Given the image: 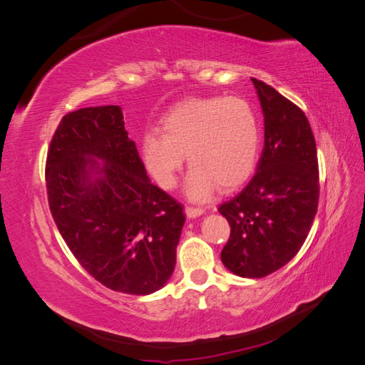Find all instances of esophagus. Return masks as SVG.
Segmentation results:
<instances>
[{
    "mask_svg": "<svg viewBox=\"0 0 365 365\" xmlns=\"http://www.w3.org/2000/svg\"><path fill=\"white\" fill-rule=\"evenodd\" d=\"M185 215H187V217H189V219L197 217V216L204 215V208H197V207L187 205V207H185Z\"/></svg>",
    "mask_w": 365,
    "mask_h": 365,
    "instance_id": "34e87169",
    "label": "esophagus"
}]
</instances>
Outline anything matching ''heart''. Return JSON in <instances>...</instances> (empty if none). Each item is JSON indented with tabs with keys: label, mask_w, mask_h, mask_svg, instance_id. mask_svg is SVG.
<instances>
[{
	"label": "heart",
	"mask_w": 365,
	"mask_h": 365,
	"mask_svg": "<svg viewBox=\"0 0 365 365\" xmlns=\"http://www.w3.org/2000/svg\"><path fill=\"white\" fill-rule=\"evenodd\" d=\"M158 132L141 140V155L155 182L170 190L184 157L192 169L185 192L205 201L217 187L235 189L256 168L260 132L251 106L237 97L189 98L160 121Z\"/></svg>",
	"instance_id": "obj_1"
}]
</instances>
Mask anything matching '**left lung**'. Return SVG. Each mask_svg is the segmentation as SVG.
<instances>
[{
	"label": "left lung",
	"instance_id": "left-lung-1",
	"mask_svg": "<svg viewBox=\"0 0 365 365\" xmlns=\"http://www.w3.org/2000/svg\"><path fill=\"white\" fill-rule=\"evenodd\" d=\"M264 118L256 173L219 205L231 233L220 260L239 277L260 279L284 267L312 227L319 197L317 145L300 108L252 77Z\"/></svg>",
	"mask_w": 365,
	"mask_h": 365
}]
</instances>
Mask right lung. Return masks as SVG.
<instances>
[{"instance_id": "right-lung-1", "label": "right lung", "mask_w": 365, "mask_h": 365, "mask_svg": "<svg viewBox=\"0 0 365 365\" xmlns=\"http://www.w3.org/2000/svg\"><path fill=\"white\" fill-rule=\"evenodd\" d=\"M46 182L61 236L97 282L148 295L170 279L182 205L150 182L120 106L63 115L48 148Z\"/></svg>"}]
</instances>
